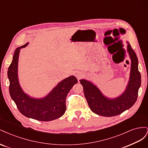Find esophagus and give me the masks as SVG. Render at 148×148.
I'll return each mask as SVG.
<instances>
[{
  "label": "esophagus",
  "mask_w": 148,
  "mask_h": 148,
  "mask_svg": "<svg viewBox=\"0 0 148 148\" xmlns=\"http://www.w3.org/2000/svg\"><path fill=\"white\" fill-rule=\"evenodd\" d=\"M75 75H76V77L78 79H79L80 78H82V77H83V75L81 73H79V72H77V73H76Z\"/></svg>",
  "instance_id": "34e87169"
}]
</instances>
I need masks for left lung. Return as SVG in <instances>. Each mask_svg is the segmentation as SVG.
<instances>
[{
	"mask_svg": "<svg viewBox=\"0 0 148 148\" xmlns=\"http://www.w3.org/2000/svg\"><path fill=\"white\" fill-rule=\"evenodd\" d=\"M127 51L131 59L130 80L125 91L120 96L110 99L104 96L96 85L86 79H81L84 96L89 108L99 115L112 117L129 109L136 102L139 88L141 86V74L138 70V60L130 44L127 42Z\"/></svg>",
	"mask_w": 148,
	"mask_h": 148,
	"instance_id": "left-lung-1",
	"label": "left lung"
}]
</instances>
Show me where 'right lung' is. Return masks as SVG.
Instances as JSON below:
<instances>
[{"mask_svg": "<svg viewBox=\"0 0 148 148\" xmlns=\"http://www.w3.org/2000/svg\"><path fill=\"white\" fill-rule=\"evenodd\" d=\"M28 44V42L16 49L8 67L7 75L10 82V95L18 109L26 117L44 122L59 119L66 110V96L78 80L74 76H70L58 83L46 97L41 99L29 97L21 88L17 73L20 50Z\"/></svg>", "mask_w": 148, "mask_h": 148, "instance_id": "obj_1", "label": "right lung"}]
</instances>
